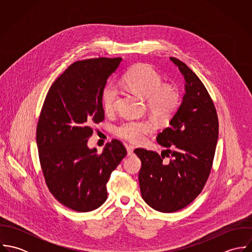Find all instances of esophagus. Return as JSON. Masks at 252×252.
I'll return each instance as SVG.
<instances>
[{
    "label": "esophagus",
    "instance_id": "obj_1",
    "mask_svg": "<svg viewBox=\"0 0 252 252\" xmlns=\"http://www.w3.org/2000/svg\"><path fill=\"white\" fill-rule=\"evenodd\" d=\"M127 153L129 156H131L134 153V146L133 145H127Z\"/></svg>",
    "mask_w": 252,
    "mask_h": 252
}]
</instances>
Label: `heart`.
Instances as JSON below:
<instances>
[{
	"label": "heart",
	"mask_w": 252,
	"mask_h": 252,
	"mask_svg": "<svg viewBox=\"0 0 252 252\" xmlns=\"http://www.w3.org/2000/svg\"><path fill=\"white\" fill-rule=\"evenodd\" d=\"M126 87L134 94L145 98L148 111L161 124L169 123L180 107L181 95L179 87L171 82H163V77L149 64H139L123 76ZM119 91L114 84H108L102 94V106L106 113H112L116 107ZM152 119L125 120L115 127L119 138L133 144H141L155 131Z\"/></svg>",
	"instance_id": "heart-1"
}]
</instances>
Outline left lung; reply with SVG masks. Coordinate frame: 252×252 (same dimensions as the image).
<instances>
[{
	"label": "left lung",
	"mask_w": 252,
	"mask_h": 252,
	"mask_svg": "<svg viewBox=\"0 0 252 252\" xmlns=\"http://www.w3.org/2000/svg\"><path fill=\"white\" fill-rule=\"evenodd\" d=\"M171 60L185 79V94L170 127L156 140L166 148L161 155L145 148L134 152L142 161L139 173L144 202L162 213L191 204L210 177L218 139V117L212 97L201 79L183 62ZM165 157L170 160H164Z\"/></svg>",
	"instance_id": "obj_1"
}]
</instances>
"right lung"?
<instances>
[{
  "instance_id": "add662e5",
  "label": "right lung",
  "mask_w": 252,
  "mask_h": 252,
  "mask_svg": "<svg viewBox=\"0 0 252 252\" xmlns=\"http://www.w3.org/2000/svg\"><path fill=\"white\" fill-rule=\"evenodd\" d=\"M121 60L99 57L72 63L50 86L38 117L36 144L47 188L78 213L105 203L109 176L127 154L116 139L102 153L87 147L94 125L105 118L102 94L108 76Z\"/></svg>"
}]
</instances>
